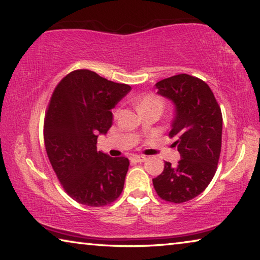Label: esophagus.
<instances>
[{
  "instance_id": "obj_1",
  "label": "esophagus",
  "mask_w": 260,
  "mask_h": 260,
  "mask_svg": "<svg viewBox=\"0 0 260 260\" xmlns=\"http://www.w3.org/2000/svg\"><path fill=\"white\" fill-rule=\"evenodd\" d=\"M132 160L134 162H142V161H146L147 160V157L146 156H133L131 158Z\"/></svg>"
}]
</instances>
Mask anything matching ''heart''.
<instances>
[{
    "instance_id": "b5f03b06",
    "label": "heart",
    "mask_w": 260,
    "mask_h": 260,
    "mask_svg": "<svg viewBox=\"0 0 260 260\" xmlns=\"http://www.w3.org/2000/svg\"><path fill=\"white\" fill-rule=\"evenodd\" d=\"M151 105H159V107H162V101L158 98V96L153 94L144 95L139 100L140 109L146 108V107H151ZM118 114H119V109H116L113 111V116L118 117Z\"/></svg>"
}]
</instances>
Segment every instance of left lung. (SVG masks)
Returning <instances> with one entry per match:
<instances>
[{"label":"left lung","instance_id":"1","mask_svg":"<svg viewBox=\"0 0 260 260\" xmlns=\"http://www.w3.org/2000/svg\"><path fill=\"white\" fill-rule=\"evenodd\" d=\"M157 94L174 105L170 136L181 159L165 161L162 173L152 179L158 196L183 203L199 196L217 171L221 151L222 116L212 90L199 78L178 74L156 85Z\"/></svg>","mask_w":260,"mask_h":260}]
</instances>
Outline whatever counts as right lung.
<instances>
[{
    "label": "right lung",
    "mask_w": 260,
    "mask_h": 260,
    "mask_svg": "<svg viewBox=\"0 0 260 260\" xmlns=\"http://www.w3.org/2000/svg\"><path fill=\"white\" fill-rule=\"evenodd\" d=\"M131 86L77 70L55 88L45 119V146L57 178L70 196L87 206H103L122 191L129 161L98 151L99 135L112 126L111 110Z\"/></svg>",
    "instance_id": "add662e5"
}]
</instances>
